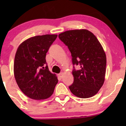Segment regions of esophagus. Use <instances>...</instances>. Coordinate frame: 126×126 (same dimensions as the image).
<instances>
[{"label": "esophagus", "instance_id": "1", "mask_svg": "<svg viewBox=\"0 0 126 126\" xmlns=\"http://www.w3.org/2000/svg\"><path fill=\"white\" fill-rule=\"evenodd\" d=\"M63 75H64V73H63V72H60V73L59 74V76L61 77V78H62V77H63Z\"/></svg>", "mask_w": 126, "mask_h": 126}]
</instances>
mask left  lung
Segmentation results:
<instances>
[{
  "label": "left lung",
  "instance_id": "8db88e82",
  "mask_svg": "<svg viewBox=\"0 0 126 126\" xmlns=\"http://www.w3.org/2000/svg\"><path fill=\"white\" fill-rule=\"evenodd\" d=\"M58 37L72 56L74 82L69 87L71 93L80 98L94 96L104 84L106 71V55L101 43L85 29L68 30ZM74 65L80 69L76 70Z\"/></svg>",
  "mask_w": 126,
  "mask_h": 126
}]
</instances>
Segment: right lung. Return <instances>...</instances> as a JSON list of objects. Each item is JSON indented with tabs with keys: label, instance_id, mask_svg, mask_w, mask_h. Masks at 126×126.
I'll return each instance as SVG.
<instances>
[{
	"label": "right lung",
	"instance_id": "right-lung-1",
	"mask_svg": "<svg viewBox=\"0 0 126 126\" xmlns=\"http://www.w3.org/2000/svg\"><path fill=\"white\" fill-rule=\"evenodd\" d=\"M57 37V35L33 36L24 41L17 49L14 63L15 79L24 94L33 99L51 96L58 83L46 60V53Z\"/></svg>",
	"mask_w": 126,
	"mask_h": 126
}]
</instances>
